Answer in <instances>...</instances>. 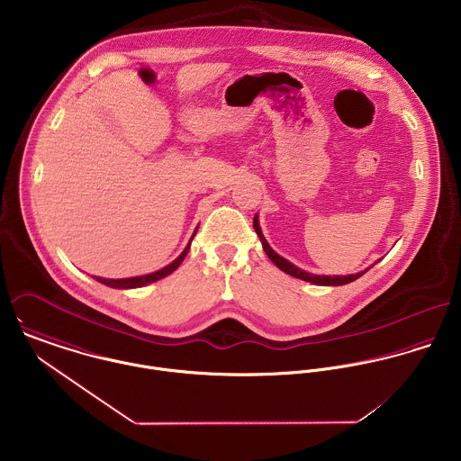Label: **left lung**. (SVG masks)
<instances>
[{
  "label": "left lung",
  "instance_id": "8db88e82",
  "mask_svg": "<svg viewBox=\"0 0 461 461\" xmlns=\"http://www.w3.org/2000/svg\"><path fill=\"white\" fill-rule=\"evenodd\" d=\"M254 229H256V232H258V236H259V240H261V243H263L264 252H266V256L269 258V261L275 264V266H278L284 273H287V275H291V276H296V278H300V280H305V282H311V284H316V285H344V284H349V282L357 280L358 276H362V275L369 269V267H367V269H364V271H360V273L344 275V276H340V275L330 276V275H312V273H307V271L296 267L294 264L289 263L287 259L280 258V256L267 245V241L264 240L263 232H261L258 216L254 218Z\"/></svg>",
  "mask_w": 461,
  "mask_h": 461
}]
</instances>
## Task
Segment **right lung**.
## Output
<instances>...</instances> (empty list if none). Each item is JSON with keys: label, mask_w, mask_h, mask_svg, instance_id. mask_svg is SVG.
I'll use <instances>...</instances> for the list:
<instances>
[{"label": "right lung", "mask_w": 461, "mask_h": 461, "mask_svg": "<svg viewBox=\"0 0 461 461\" xmlns=\"http://www.w3.org/2000/svg\"><path fill=\"white\" fill-rule=\"evenodd\" d=\"M194 236H195V234H194ZM194 236H192V240H194ZM192 240H190L188 247L183 250V254H181L174 263L165 266V267L159 269V271H154V273H149V275H141V276H131V278H101V276H95V280L101 282V284H104V285H108V287H115V289H132V287H141V285L152 284V282H156V280H159V278H165L167 275H170L172 271H176V269L179 267V264L185 261V258H186V254H188V250H190Z\"/></svg>", "instance_id": "right-lung-1"}]
</instances>
